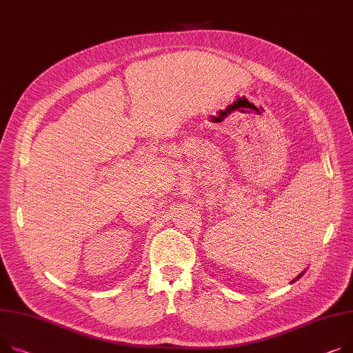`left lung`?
Wrapping results in <instances>:
<instances>
[{
    "instance_id": "obj_1",
    "label": "left lung",
    "mask_w": 353,
    "mask_h": 353,
    "mask_svg": "<svg viewBox=\"0 0 353 353\" xmlns=\"http://www.w3.org/2000/svg\"><path fill=\"white\" fill-rule=\"evenodd\" d=\"M302 274H303V272H302ZM302 274H301V275H298V276H296V278H295V281H296V279H299V278H301V276H302Z\"/></svg>"
}]
</instances>
